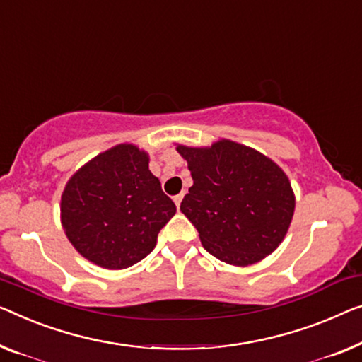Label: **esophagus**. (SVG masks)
<instances>
[{
    "label": "esophagus",
    "instance_id": "esophagus-1",
    "mask_svg": "<svg viewBox=\"0 0 362 362\" xmlns=\"http://www.w3.org/2000/svg\"><path fill=\"white\" fill-rule=\"evenodd\" d=\"M182 198H183V193H180V195H177V197H174V203H175V206H177V208H180Z\"/></svg>",
    "mask_w": 362,
    "mask_h": 362
}]
</instances>
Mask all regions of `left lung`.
<instances>
[{
    "label": "left lung",
    "mask_w": 362,
    "mask_h": 362,
    "mask_svg": "<svg viewBox=\"0 0 362 362\" xmlns=\"http://www.w3.org/2000/svg\"><path fill=\"white\" fill-rule=\"evenodd\" d=\"M193 185L180 211L218 260L249 267L273 253L288 234L296 198L276 163L244 144L219 139L206 148L177 144Z\"/></svg>",
    "instance_id": "obj_1"
}]
</instances>
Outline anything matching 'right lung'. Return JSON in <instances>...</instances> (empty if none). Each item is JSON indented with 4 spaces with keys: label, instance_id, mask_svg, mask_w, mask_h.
<instances>
[{
    "label": "right lung",
    "instance_id": "add662e5",
    "mask_svg": "<svg viewBox=\"0 0 362 362\" xmlns=\"http://www.w3.org/2000/svg\"><path fill=\"white\" fill-rule=\"evenodd\" d=\"M177 208L149 170V156L117 144L78 169L62 193L68 240L86 260L107 269L141 262Z\"/></svg>",
    "mask_w": 362,
    "mask_h": 362
}]
</instances>
